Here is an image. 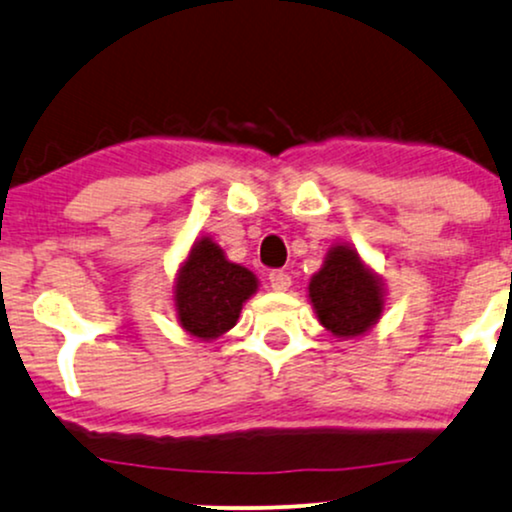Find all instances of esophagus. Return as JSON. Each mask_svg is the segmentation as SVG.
<instances>
[{
    "label": "esophagus",
    "mask_w": 512,
    "mask_h": 512,
    "mask_svg": "<svg viewBox=\"0 0 512 512\" xmlns=\"http://www.w3.org/2000/svg\"><path fill=\"white\" fill-rule=\"evenodd\" d=\"M268 280H270V287H273V290H278V292H285L287 287L292 285V278L285 273V270H270Z\"/></svg>",
    "instance_id": "obj_1"
}]
</instances>
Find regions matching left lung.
<instances>
[{
  "mask_svg": "<svg viewBox=\"0 0 512 512\" xmlns=\"http://www.w3.org/2000/svg\"><path fill=\"white\" fill-rule=\"evenodd\" d=\"M309 297L318 321L338 338L362 335L383 311L378 280L350 246H335L330 251L311 280Z\"/></svg>",
  "mask_w": 512,
  "mask_h": 512,
  "instance_id": "left-lung-1",
  "label": "left lung"
}]
</instances>
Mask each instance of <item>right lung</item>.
<instances>
[{"mask_svg": "<svg viewBox=\"0 0 512 512\" xmlns=\"http://www.w3.org/2000/svg\"><path fill=\"white\" fill-rule=\"evenodd\" d=\"M256 287L251 270L227 261L208 237L198 239L177 280L179 321L196 338H218L237 323L242 304Z\"/></svg>", "mask_w": 512, "mask_h": 512, "instance_id": "right-lung-1", "label": "right lung"}]
</instances>
